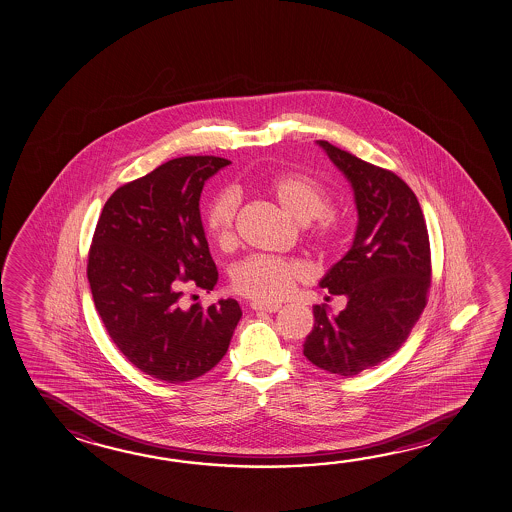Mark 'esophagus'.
<instances>
[{
  "instance_id": "1",
  "label": "esophagus",
  "mask_w": 512,
  "mask_h": 512,
  "mask_svg": "<svg viewBox=\"0 0 512 512\" xmlns=\"http://www.w3.org/2000/svg\"><path fill=\"white\" fill-rule=\"evenodd\" d=\"M252 309L253 311H257V313H277L278 309H280V305L260 304V302H253Z\"/></svg>"
}]
</instances>
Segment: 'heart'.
Segmentation results:
<instances>
[{
	"label": "heart",
	"instance_id": "1",
	"mask_svg": "<svg viewBox=\"0 0 512 512\" xmlns=\"http://www.w3.org/2000/svg\"><path fill=\"white\" fill-rule=\"evenodd\" d=\"M278 208L300 225L313 221L314 237L323 244L332 243L338 232V217L329 207V192L322 183L300 172H287L271 178L266 185ZM237 201L232 194L212 199L205 214V228L219 248L234 244ZM307 268L296 260L277 257H250L232 269L235 293L260 304L280 302L293 293L296 282L307 278Z\"/></svg>",
	"mask_w": 512,
	"mask_h": 512
}]
</instances>
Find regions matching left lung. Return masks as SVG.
I'll use <instances>...</instances> for the list:
<instances>
[{
	"label": "left lung",
	"mask_w": 512,
	"mask_h": 512,
	"mask_svg": "<svg viewBox=\"0 0 512 512\" xmlns=\"http://www.w3.org/2000/svg\"><path fill=\"white\" fill-rule=\"evenodd\" d=\"M316 144L349 181L358 226L349 252L320 280L347 305L338 314L314 305L304 356L350 377L392 356L419 320L431 282L430 239L421 205L399 176L325 140Z\"/></svg>",
	"instance_id": "8db88e82"
}]
</instances>
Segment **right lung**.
I'll use <instances>...</instances> for the list:
<instances>
[{
  "label": "right lung",
  "mask_w": 512,
  "mask_h": 512,
  "mask_svg": "<svg viewBox=\"0 0 512 512\" xmlns=\"http://www.w3.org/2000/svg\"><path fill=\"white\" fill-rule=\"evenodd\" d=\"M226 165L216 156L163 163L113 192L93 235L88 280L104 327L136 368L165 383L216 367L243 316L234 298L207 309L180 302L185 284L207 293L217 284L199 198Z\"/></svg>",
  "instance_id": "right-lung-1"
}]
</instances>
